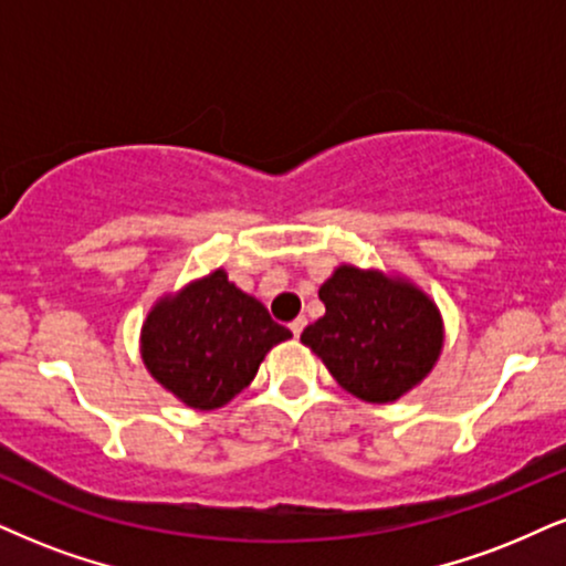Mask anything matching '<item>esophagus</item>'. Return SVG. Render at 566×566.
I'll return each mask as SVG.
<instances>
[{"label":"esophagus","mask_w":566,"mask_h":566,"mask_svg":"<svg viewBox=\"0 0 566 566\" xmlns=\"http://www.w3.org/2000/svg\"><path fill=\"white\" fill-rule=\"evenodd\" d=\"M289 327H291V333H294V336L298 338V336H302V331H304V327H306V319H304V317H296L294 323H291Z\"/></svg>","instance_id":"obj_1"}]
</instances>
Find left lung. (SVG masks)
Instances as JSON below:
<instances>
[{
    "label": "left lung",
    "instance_id": "1",
    "mask_svg": "<svg viewBox=\"0 0 566 566\" xmlns=\"http://www.w3.org/2000/svg\"><path fill=\"white\" fill-rule=\"evenodd\" d=\"M319 302L325 317L304 327L302 344L357 399L396 401L441 354V315L415 285L344 264L319 289Z\"/></svg>",
    "mask_w": 566,
    "mask_h": 566
}]
</instances>
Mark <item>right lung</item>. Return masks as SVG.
<instances>
[{
	"instance_id": "add662e5",
	"label": "right lung",
	"mask_w": 566,
	"mask_h": 566,
	"mask_svg": "<svg viewBox=\"0 0 566 566\" xmlns=\"http://www.w3.org/2000/svg\"><path fill=\"white\" fill-rule=\"evenodd\" d=\"M285 338L289 327L214 270L149 312L142 354L149 373L180 401L218 409L254 380L264 354Z\"/></svg>"
}]
</instances>
